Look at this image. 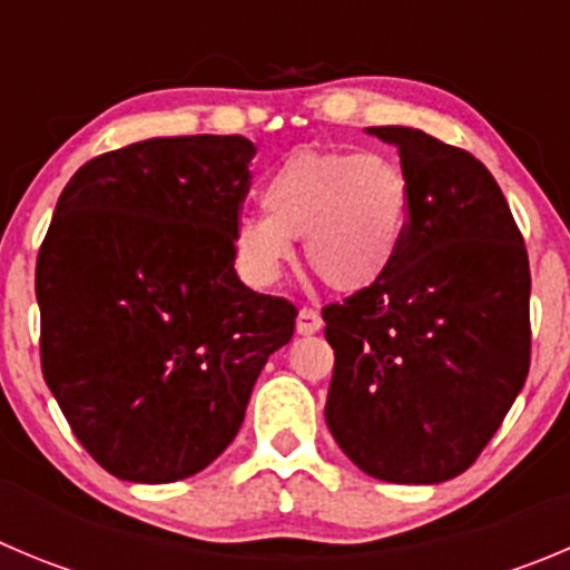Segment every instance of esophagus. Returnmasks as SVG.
Instances as JSON below:
<instances>
[{
    "mask_svg": "<svg viewBox=\"0 0 570 570\" xmlns=\"http://www.w3.org/2000/svg\"><path fill=\"white\" fill-rule=\"evenodd\" d=\"M323 328V317L321 312L309 309V306H303L301 312H297V334H315Z\"/></svg>",
    "mask_w": 570,
    "mask_h": 570,
    "instance_id": "34e87169",
    "label": "esophagus"
}]
</instances>
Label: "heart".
<instances>
[{
  "mask_svg": "<svg viewBox=\"0 0 570 570\" xmlns=\"http://www.w3.org/2000/svg\"><path fill=\"white\" fill-rule=\"evenodd\" d=\"M261 213L233 225L238 267L269 286L303 236L306 264L337 292L380 284L396 264L411 222L405 168L382 151L297 148L261 183Z\"/></svg>",
  "mask_w": 570,
  "mask_h": 570,
  "instance_id": "1",
  "label": "heart"
}]
</instances>
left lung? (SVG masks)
Wrapping results in <instances>:
<instances>
[{
	"label": "left lung",
	"mask_w": 570,
	"mask_h": 570,
	"mask_svg": "<svg viewBox=\"0 0 570 570\" xmlns=\"http://www.w3.org/2000/svg\"><path fill=\"white\" fill-rule=\"evenodd\" d=\"M368 135L399 148L411 222L380 284L323 306L326 424L371 478L441 483L475 464L529 376V255L481 159L407 126Z\"/></svg>",
	"instance_id": "obj_1"
}]
</instances>
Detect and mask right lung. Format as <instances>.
Segmentation results:
<instances>
[{
	"instance_id": "1",
	"label": "right lung",
	"mask_w": 570,
	"mask_h": 570,
	"mask_svg": "<svg viewBox=\"0 0 570 570\" xmlns=\"http://www.w3.org/2000/svg\"><path fill=\"white\" fill-rule=\"evenodd\" d=\"M255 146L154 137L89 159L36 261L41 371L115 478L171 483L219 459L297 309L238 281L233 225Z\"/></svg>"
}]
</instances>
